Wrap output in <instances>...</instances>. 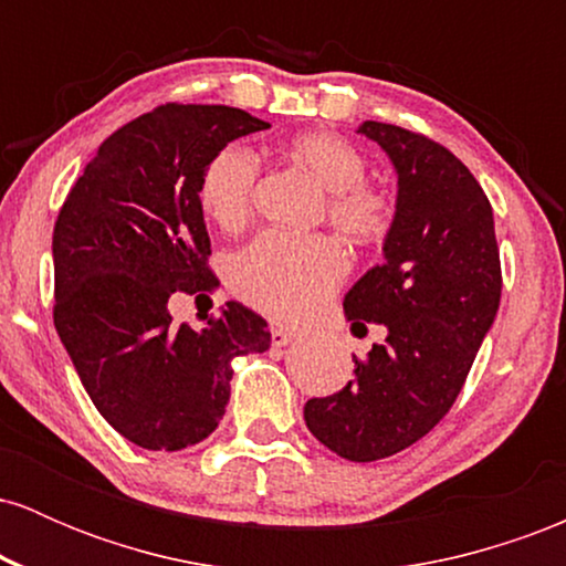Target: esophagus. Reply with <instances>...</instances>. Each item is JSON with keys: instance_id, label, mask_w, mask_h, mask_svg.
<instances>
[{"instance_id": "obj_1", "label": "esophagus", "mask_w": 566, "mask_h": 566, "mask_svg": "<svg viewBox=\"0 0 566 566\" xmlns=\"http://www.w3.org/2000/svg\"><path fill=\"white\" fill-rule=\"evenodd\" d=\"M292 340H295V329H290V327H271V343H274L276 348L290 346Z\"/></svg>"}]
</instances>
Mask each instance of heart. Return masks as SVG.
<instances>
[{
	"mask_svg": "<svg viewBox=\"0 0 566 566\" xmlns=\"http://www.w3.org/2000/svg\"><path fill=\"white\" fill-rule=\"evenodd\" d=\"M287 159L327 193V218L354 242H378L394 223V201L365 184L367 159L333 133H301ZM258 161L244 146H223L201 170V212L223 231H239L252 216ZM348 274V258L333 237H292L269 231L229 261L231 290L274 319H301L327 301Z\"/></svg>",
	"mask_w": 566,
	"mask_h": 566,
	"instance_id": "heart-1",
	"label": "heart"
}]
</instances>
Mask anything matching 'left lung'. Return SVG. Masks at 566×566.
<instances>
[{
	"mask_svg": "<svg viewBox=\"0 0 566 566\" xmlns=\"http://www.w3.org/2000/svg\"><path fill=\"white\" fill-rule=\"evenodd\" d=\"M396 170V212L382 261L348 290L350 327L375 322L386 340L354 380L308 399V431L340 458L373 463L407 450L450 412L495 322L500 252L492 205L469 167L426 135L365 122ZM367 329V327H365Z\"/></svg>",
	"mask_w": 566,
	"mask_h": 566,
	"instance_id": "obj_1",
	"label": "left lung"
}]
</instances>
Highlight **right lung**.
<instances>
[{
    "label": "right lung",
    "mask_w": 566,
    "mask_h": 566,
    "mask_svg": "<svg viewBox=\"0 0 566 566\" xmlns=\"http://www.w3.org/2000/svg\"><path fill=\"white\" fill-rule=\"evenodd\" d=\"M271 127L231 106L167 103L101 143L57 212L53 319L84 391L143 450L216 431L231 361L271 346L269 324L229 301L201 329L172 324V292H210L197 188L223 146Z\"/></svg>",
    "instance_id": "obj_1"
}]
</instances>
